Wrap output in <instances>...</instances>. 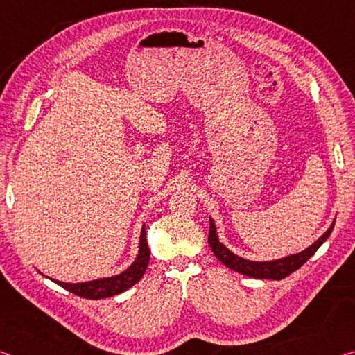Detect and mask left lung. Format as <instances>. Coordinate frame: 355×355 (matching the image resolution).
I'll use <instances>...</instances> for the list:
<instances>
[{
    "label": "left lung",
    "mask_w": 355,
    "mask_h": 355,
    "mask_svg": "<svg viewBox=\"0 0 355 355\" xmlns=\"http://www.w3.org/2000/svg\"><path fill=\"white\" fill-rule=\"evenodd\" d=\"M334 225H335V222L330 225L329 230L324 233V235L318 239L316 243L310 245L309 249L300 252V254L285 257V258H282V260H274V261H250V260H245V258H241V257L233 254V252L228 250L224 244L219 243L213 219H209L208 243H209V248H211V250H213V254L218 257V260L224 263L225 266L233 269V271L244 274V275H249V277H254V279L280 280L296 271V269H299L311 255L315 254L318 249H320V245L326 241V239L330 236V233H332Z\"/></svg>",
    "instance_id": "obj_1"
}]
</instances>
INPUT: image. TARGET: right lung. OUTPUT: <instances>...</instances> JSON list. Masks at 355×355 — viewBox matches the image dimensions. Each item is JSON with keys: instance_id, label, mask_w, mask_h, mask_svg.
Segmentation results:
<instances>
[{"instance_id": "1", "label": "right lung", "mask_w": 355, "mask_h": 355, "mask_svg": "<svg viewBox=\"0 0 355 355\" xmlns=\"http://www.w3.org/2000/svg\"><path fill=\"white\" fill-rule=\"evenodd\" d=\"M150 261V249L147 245L146 238V227H142L141 233V244H139V255H137L136 261L131 264L127 271L116 275V277H107V279H98L92 282H84V284H64V282L55 280L59 286H62L64 290L76 294L80 297L86 299H103L116 296L119 293H123L125 290L133 286L142 279L144 272L148 266Z\"/></svg>"}]
</instances>
